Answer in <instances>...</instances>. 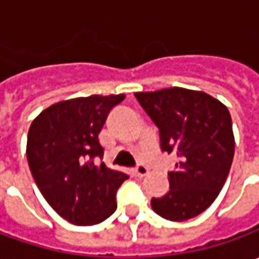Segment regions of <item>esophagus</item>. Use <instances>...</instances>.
Listing matches in <instances>:
<instances>
[{"label":"esophagus","instance_id":"34e87169","mask_svg":"<svg viewBox=\"0 0 259 259\" xmlns=\"http://www.w3.org/2000/svg\"><path fill=\"white\" fill-rule=\"evenodd\" d=\"M134 173L137 177H144L148 174V167L144 164H137L134 168Z\"/></svg>","mask_w":259,"mask_h":259}]
</instances>
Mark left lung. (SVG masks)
<instances>
[{
    "label": "left lung",
    "instance_id": "8db88e82",
    "mask_svg": "<svg viewBox=\"0 0 259 259\" xmlns=\"http://www.w3.org/2000/svg\"><path fill=\"white\" fill-rule=\"evenodd\" d=\"M135 98L158 128L161 151L179 157L168 171L170 190L153 197L151 207L168 221L192 219L213 203L228 179L235 153L231 114L213 96L184 88Z\"/></svg>",
    "mask_w": 259,
    "mask_h": 259
}]
</instances>
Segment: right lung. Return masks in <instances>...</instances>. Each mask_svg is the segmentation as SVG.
Masks as SVG:
<instances>
[{
  "label": "right lung",
  "mask_w": 259,
  "mask_h": 259,
  "mask_svg": "<svg viewBox=\"0 0 259 259\" xmlns=\"http://www.w3.org/2000/svg\"><path fill=\"white\" fill-rule=\"evenodd\" d=\"M125 95H92L52 105L31 122L27 160L43 197L73 225H96L116 209L128 176L104 161L98 135Z\"/></svg>",
  "instance_id": "add662e5"
}]
</instances>
